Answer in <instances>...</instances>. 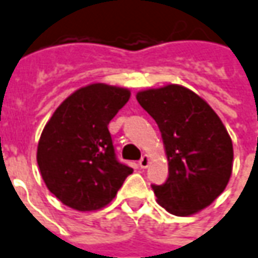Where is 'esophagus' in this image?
<instances>
[{
    "label": "esophagus",
    "instance_id": "obj_1",
    "mask_svg": "<svg viewBox=\"0 0 258 258\" xmlns=\"http://www.w3.org/2000/svg\"><path fill=\"white\" fill-rule=\"evenodd\" d=\"M149 166V156L148 155H144L141 159H140V167L141 169H147Z\"/></svg>",
    "mask_w": 258,
    "mask_h": 258
}]
</instances>
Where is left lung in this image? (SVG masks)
<instances>
[{"label": "left lung", "mask_w": 258, "mask_h": 258, "mask_svg": "<svg viewBox=\"0 0 258 258\" xmlns=\"http://www.w3.org/2000/svg\"><path fill=\"white\" fill-rule=\"evenodd\" d=\"M159 127L169 177L152 185L156 201L177 217L194 215L226 188L233 169L230 135L214 109L188 88L167 84L137 92Z\"/></svg>", "instance_id": "8db88e82"}]
</instances>
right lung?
I'll return each mask as SVG.
<instances>
[{"label":"right lung","instance_id":"obj_1","mask_svg":"<svg viewBox=\"0 0 258 258\" xmlns=\"http://www.w3.org/2000/svg\"><path fill=\"white\" fill-rule=\"evenodd\" d=\"M127 88L89 84L71 93L41 131L37 165L50 191L70 208L110 204L133 169L116 159L107 125L127 103Z\"/></svg>","mask_w":258,"mask_h":258}]
</instances>
